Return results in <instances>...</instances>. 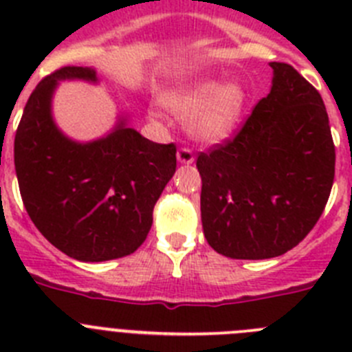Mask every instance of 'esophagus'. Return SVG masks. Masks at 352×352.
Segmentation results:
<instances>
[{
  "label": "esophagus",
  "instance_id": "34e87169",
  "mask_svg": "<svg viewBox=\"0 0 352 352\" xmlns=\"http://www.w3.org/2000/svg\"><path fill=\"white\" fill-rule=\"evenodd\" d=\"M176 157H178V162L179 164H192L194 162V153H192L190 148H186V146H183V148L178 149V153H176Z\"/></svg>",
  "mask_w": 352,
  "mask_h": 352
}]
</instances>
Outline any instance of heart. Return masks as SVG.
<instances>
[{
	"label": "heart",
	"mask_w": 352,
	"mask_h": 352,
	"mask_svg": "<svg viewBox=\"0 0 352 352\" xmlns=\"http://www.w3.org/2000/svg\"><path fill=\"white\" fill-rule=\"evenodd\" d=\"M164 104L178 116L192 118V133L199 141L220 142L238 125L247 95L238 82L203 79L167 95Z\"/></svg>",
	"instance_id": "obj_1"
}]
</instances>
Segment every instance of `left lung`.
I'll list each match as a JSON object with an SVG mask.
<instances>
[{
    "label": "left lung",
    "mask_w": 352,
    "mask_h": 352,
    "mask_svg": "<svg viewBox=\"0 0 352 352\" xmlns=\"http://www.w3.org/2000/svg\"><path fill=\"white\" fill-rule=\"evenodd\" d=\"M232 139L197 157L201 219L214 252L270 259L296 247L324 211L335 146L321 95L291 65Z\"/></svg>",
    "instance_id": "obj_1"
}]
</instances>
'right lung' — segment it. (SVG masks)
I'll return each mask as SVG.
<instances>
[{"instance_id": "right-lung-1", "label": "right lung", "mask_w": 352, "mask_h": 352, "mask_svg": "<svg viewBox=\"0 0 352 352\" xmlns=\"http://www.w3.org/2000/svg\"><path fill=\"white\" fill-rule=\"evenodd\" d=\"M96 82L88 67H63L31 93L15 132L19 190L30 219L58 250L84 263L133 254L176 170V146L142 138L120 118L109 135L72 141L52 120L60 80Z\"/></svg>"}]
</instances>
